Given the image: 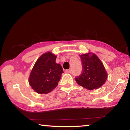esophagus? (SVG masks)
<instances>
[{
  "label": "esophagus",
  "mask_w": 130,
  "mask_h": 130,
  "mask_svg": "<svg viewBox=\"0 0 130 130\" xmlns=\"http://www.w3.org/2000/svg\"><path fill=\"white\" fill-rule=\"evenodd\" d=\"M71 69H67V70H65V72L67 73H71Z\"/></svg>",
  "instance_id": "esophagus-1"
}]
</instances>
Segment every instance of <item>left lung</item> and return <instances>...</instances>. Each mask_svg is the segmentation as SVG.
I'll use <instances>...</instances> for the list:
<instances>
[{"label":"left lung","mask_w":130,"mask_h":130,"mask_svg":"<svg viewBox=\"0 0 130 130\" xmlns=\"http://www.w3.org/2000/svg\"><path fill=\"white\" fill-rule=\"evenodd\" d=\"M82 63V72L75 80L78 84L89 90L101 87L107 79L104 65L95 54L87 53L80 55Z\"/></svg>","instance_id":"obj_1"}]
</instances>
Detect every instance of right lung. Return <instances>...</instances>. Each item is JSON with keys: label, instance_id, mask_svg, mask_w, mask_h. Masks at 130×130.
Returning <instances> with one entry per match:
<instances>
[{"label": "right lung", "instance_id": "add662e5", "mask_svg": "<svg viewBox=\"0 0 130 130\" xmlns=\"http://www.w3.org/2000/svg\"><path fill=\"white\" fill-rule=\"evenodd\" d=\"M57 57L50 52L39 58L30 72L29 83L39 94H47L57 87L63 73L59 63L55 62Z\"/></svg>", "mask_w": 130, "mask_h": 130}]
</instances>
